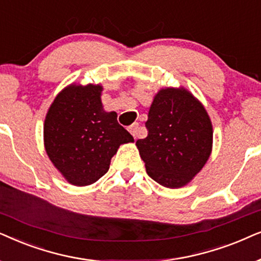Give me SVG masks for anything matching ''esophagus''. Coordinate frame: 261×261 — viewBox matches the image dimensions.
Here are the masks:
<instances>
[{
  "label": "esophagus",
  "mask_w": 261,
  "mask_h": 261,
  "mask_svg": "<svg viewBox=\"0 0 261 261\" xmlns=\"http://www.w3.org/2000/svg\"><path fill=\"white\" fill-rule=\"evenodd\" d=\"M128 131H130V134L133 135L135 138H137L138 135H140V127H138V123H135L131 125V126L128 127Z\"/></svg>",
  "instance_id": "obj_1"
}]
</instances>
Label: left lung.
Listing matches in <instances>:
<instances>
[{"instance_id": "8db88e82", "label": "left lung", "mask_w": 261, "mask_h": 261, "mask_svg": "<svg viewBox=\"0 0 261 261\" xmlns=\"http://www.w3.org/2000/svg\"><path fill=\"white\" fill-rule=\"evenodd\" d=\"M145 126L148 136L136 145L148 175L168 189L192 181L213 150V124L203 103L184 87L161 88Z\"/></svg>"}]
</instances>
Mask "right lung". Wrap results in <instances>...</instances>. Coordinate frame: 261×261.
<instances>
[{
	"mask_svg": "<svg viewBox=\"0 0 261 261\" xmlns=\"http://www.w3.org/2000/svg\"><path fill=\"white\" fill-rule=\"evenodd\" d=\"M100 85L71 83L48 107L44 147L51 162L69 184L87 186L105 175L111 159L134 137L102 107Z\"/></svg>",
	"mask_w": 261,
	"mask_h": 261,
	"instance_id": "obj_1",
	"label": "right lung"
}]
</instances>
